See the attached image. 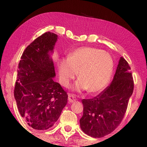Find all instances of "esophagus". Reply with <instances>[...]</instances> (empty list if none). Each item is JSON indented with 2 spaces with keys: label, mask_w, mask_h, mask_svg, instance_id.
Wrapping results in <instances>:
<instances>
[{
  "label": "esophagus",
  "mask_w": 147,
  "mask_h": 147,
  "mask_svg": "<svg viewBox=\"0 0 147 147\" xmlns=\"http://www.w3.org/2000/svg\"><path fill=\"white\" fill-rule=\"evenodd\" d=\"M68 100L69 103H72L76 101V98L73 94H69L68 96Z\"/></svg>",
  "instance_id": "1"
}]
</instances>
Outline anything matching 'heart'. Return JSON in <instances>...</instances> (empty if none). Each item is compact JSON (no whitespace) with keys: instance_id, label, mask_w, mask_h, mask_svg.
<instances>
[{"instance_id":"heart-1","label":"heart","mask_w":147,"mask_h":147,"mask_svg":"<svg viewBox=\"0 0 147 147\" xmlns=\"http://www.w3.org/2000/svg\"><path fill=\"white\" fill-rule=\"evenodd\" d=\"M113 70V60L105 51L93 47H81L69 54L58 64L59 82L68 87L78 71L79 79L74 89H88L91 93L100 92L108 84Z\"/></svg>"}]
</instances>
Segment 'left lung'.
Segmentation results:
<instances>
[{
	"label": "left lung",
	"instance_id": "8db88e82",
	"mask_svg": "<svg viewBox=\"0 0 147 147\" xmlns=\"http://www.w3.org/2000/svg\"><path fill=\"white\" fill-rule=\"evenodd\" d=\"M134 87L130 67L121 57L110 85L95 97L82 100L80 124L84 132L100 138L115 130L125 115Z\"/></svg>",
	"mask_w": 147,
	"mask_h": 147
}]
</instances>
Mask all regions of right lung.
<instances>
[{
  "mask_svg": "<svg viewBox=\"0 0 147 147\" xmlns=\"http://www.w3.org/2000/svg\"><path fill=\"white\" fill-rule=\"evenodd\" d=\"M58 36L47 32L26 47L17 70L14 96L18 110L28 125L45 130L58 121L67 102L68 95L56 76L53 53Z\"/></svg>",
  "mask_w": 147,
  "mask_h": 147,
  "instance_id": "add662e5",
  "label": "right lung"
}]
</instances>
